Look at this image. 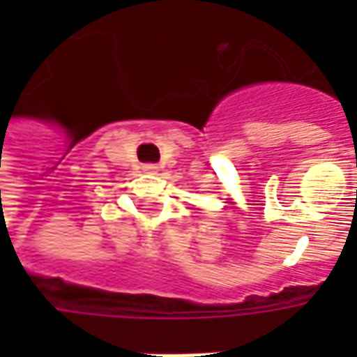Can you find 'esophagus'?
Masks as SVG:
<instances>
[{"instance_id": "1", "label": "esophagus", "mask_w": 357, "mask_h": 357, "mask_svg": "<svg viewBox=\"0 0 357 357\" xmlns=\"http://www.w3.org/2000/svg\"><path fill=\"white\" fill-rule=\"evenodd\" d=\"M143 171L151 172V174H153V172L158 171V167H157V165H143Z\"/></svg>"}]
</instances>
